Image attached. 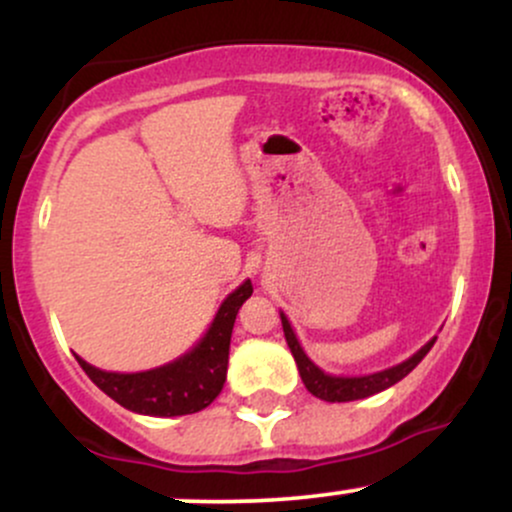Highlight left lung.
<instances>
[{
  "label": "left lung",
  "mask_w": 512,
  "mask_h": 512,
  "mask_svg": "<svg viewBox=\"0 0 512 512\" xmlns=\"http://www.w3.org/2000/svg\"><path fill=\"white\" fill-rule=\"evenodd\" d=\"M281 327H284V337L286 344H289L293 358H296V366L298 373H301L303 385L308 387L310 395H315L317 399H325V402H354V399H366L375 392H383L387 387H392L395 383H399L402 378L407 375L421 363L431 346L436 344V337L431 342L421 346L414 356H409L407 361L397 363V366L380 370V373H370V375H358V378H339V375H330L325 373L322 368H317L305 351L298 344L296 334L291 330V322L286 320V315L281 313Z\"/></svg>",
  "instance_id": "obj_1"
}]
</instances>
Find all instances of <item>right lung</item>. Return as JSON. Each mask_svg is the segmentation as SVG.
I'll list each match as a JSON object with an SVG mask.
<instances>
[{
  "instance_id": "obj_1",
  "label": "right lung",
  "mask_w": 512,
  "mask_h": 512,
  "mask_svg": "<svg viewBox=\"0 0 512 512\" xmlns=\"http://www.w3.org/2000/svg\"><path fill=\"white\" fill-rule=\"evenodd\" d=\"M250 296L252 284L248 279L221 303L214 322L195 349L161 368L144 370V373H108L79 356L76 361L105 395L129 411L146 416L195 414L207 409L226 383L233 322L240 305Z\"/></svg>"
}]
</instances>
